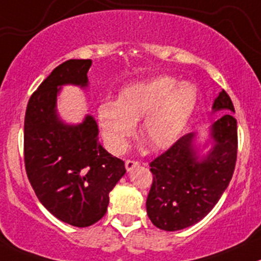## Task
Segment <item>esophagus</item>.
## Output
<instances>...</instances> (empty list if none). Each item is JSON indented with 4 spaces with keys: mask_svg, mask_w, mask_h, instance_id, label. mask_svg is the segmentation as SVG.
I'll return each instance as SVG.
<instances>
[{
    "mask_svg": "<svg viewBox=\"0 0 261 261\" xmlns=\"http://www.w3.org/2000/svg\"><path fill=\"white\" fill-rule=\"evenodd\" d=\"M140 163L137 161H133V160H127V161L125 162V167H126V171H131L134 170V168L137 167Z\"/></svg>",
    "mask_w": 261,
    "mask_h": 261,
    "instance_id": "esophagus-1",
    "label": "esophagus"
}]
</instances>
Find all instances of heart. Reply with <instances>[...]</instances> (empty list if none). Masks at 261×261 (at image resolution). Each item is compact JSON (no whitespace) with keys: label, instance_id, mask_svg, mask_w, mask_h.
Wrapping results in <instances>:
<instances>
[{"label":"heart","instance_id":"b5f03b06","mask_svg":"<svg viewBox=\"0 0 261 261\" xmlns=\"http://www.w3.org/2000/svg\"><path fill=\"white\" fill-rule=\"evenodd\" d=\"M197 90L191 83L162 75L127 85L119 100H107L98 108L102 137L111 151L122 152L141 121L142 139L156 150L171 147L178 140L196 108Z\"/></svg>","mask_w":261,"mask_h":261}]
</instances>
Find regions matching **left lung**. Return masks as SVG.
Masks as SVG:
<instances>
[{
	"label": "left lung",
	"mask_w": 261,
	"mask_h": 261,
	"mask_svg": "<svg viewBox=\"0 0 261 261\" xmlns=\"http://www.w3.org/2000/svg\"><path fill=\"white\" fill-rule=\"evenodd\" d=\"M213 113L224 110L210 127L212 147L200 156L191 133L150 163L152 186L146 200L147 216L162 230L188 228L204 218L233 177L238 151L233 102L224 90L213 102ZM207 144L204 145V147Z\"/></svg>",
	"instance_id": "1"
}]
</instances>
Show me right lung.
<instances>
[{"label":"right lung","mask_w":261,"mask_h":261,"mask_svg":"<svg viewBox=\"0 0 261 261\" xmlns=\"http://www.w3.org/2000/svg\"><path fill=\"white\" fill-rule=\"evenodd\" d=\"M90 67V59L58 65L32 94L24 117V166L34 193L56 218L79 228L105 216L109 193L126 172L124 161L99 144L93 116L70 125L57 113L61 88H88Z\"/></svg>","instance_id":"obj_1"}]
</instances>
